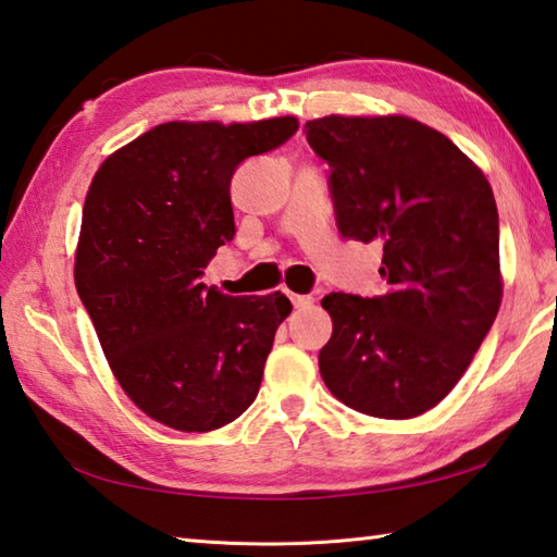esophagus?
Returning a JSON list of instances; mask_svg holds the SVG:
<instances>
[{"label": "esophagus", "mask_w": 557, "mask_h": 557, "mask_svg": "<svg viewBox=\"0 0 557 557\" xmlns=\"http://www.w3.org/2000/svg\"><path fill=\"white\" fill-rule=\"evenodd\" d=\"M287 297H289V301L292 305H295V309H305V307H309L312 305V297H307V295H295V292H287Z\"/></svg>", "instance_id": "1"}]
</instances>
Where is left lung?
Instances as JSON below:
<instances>
[{"label": "left lung", "instance_id": "1", "mask_svg": "<svg viewBox=\"0 0 557 557\" xmlns=\"http://www.w3.org/2000/svg\"><path fill=\"white\" fill-rule=\"evenodd\" d=\"M307 143L332 169L344 238L381 245L385 295L332 292L319 371L334 398L408 420L455 388L504 297L486 176L442 132L405 115H326Z\"/></svg>", "mask_w": 557, "mask_h": 557}]
</instances>
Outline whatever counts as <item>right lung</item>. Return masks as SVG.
Segmentation results:
<instances>
[{
	"mask_svg": "<svg viewBox=\"0 0 557 557\" xmlns=\"http://www.w3.org/2000/svg\"><path fill=\"white\" fill-rule=\"evenodd\" d=\"M297 117L164 122L92 176L75 289L120 388L182 432L228 425L256 400L285 295L231 297L201 275L235 235L231 178L295 135Z\"/></svg>",
	"mask_w": 557,
	"mask_h": 557,
	"instance_id": "add662e5",
	"label": "right lung"
}]
</instances>
